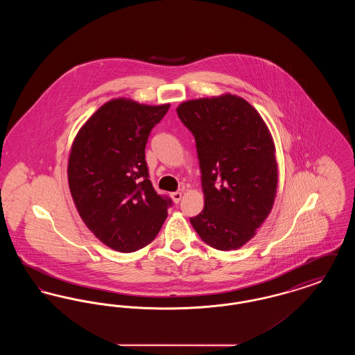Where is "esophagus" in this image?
<instances>
[{
  "instance_id": "esophagus-1",
  "label": "esophagus",
  "mask_w": 355,
  "mask_h": 355,
  "mask_svg": "<svg viewBox=\"0 0 355 355\" xmlns=\"http://www.w3.org/2000/svg\"><path fill=\"white\" fill-rule=\"evenodd\" d=\"M170 197H171L173 202L178 203L182 198V193L181 191H174V193H170Z\"/></svg>"
}]
</instances>
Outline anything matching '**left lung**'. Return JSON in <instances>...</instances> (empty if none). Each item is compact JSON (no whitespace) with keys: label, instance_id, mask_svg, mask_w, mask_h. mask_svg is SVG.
<instances>
[{"label":"left lung","instance_id":"left-lung-1","mask_svg":"<svg viewBox=\"0 0 355 355\" xmlns=\"http://www.w3.org/2000/svg\"><path fill=\"white\" fill-rule=\"evenodd\" d=\"M178 117L193 133L205 207L190 218L205 243L236 250L270 214L278 165L270 130L253 106L236 94L182 102Z\"/></svg>","mask_w":355,"mask_h":355}]
</instances>
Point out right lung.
<instances>
[{
    "mask_svg": "<svg viewBox=\"0 0 355 355\" xmlns=\"http://www.w3.org/2000/svg\"><path fill=\"white\" fill-rule=\"evenodd\" d=\"M169 107L113 98L73 141L68 181L77 211L102 243L121 253L149 245L168 217L171 201L153 189L145 146Z\"/></svg>",
    "mask_w": 355,
    "mask_h": 355,
    "instance_id": "right-lung-1",
    "label": "right lung"
}]
</instances>
